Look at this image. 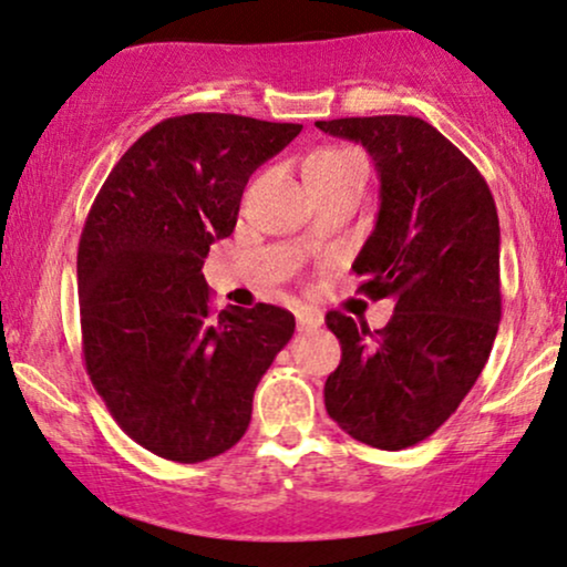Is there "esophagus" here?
Listing matches in <instances>:
<instances>
[{
    "label": "esophagus",
    "mask_w": 567,
    "mask_h": 567,
    "mask_svg": "<svg viewBox=\"0 0 567 567\" xmlns=\"http://www.w3.org/2000/svg\"><path fill=\"white\" fill-rule=\"evenodd\" d=\"M323 326V312L316 307H299L297 310V328L299 331H316Z\"/></svg>",
    "instance_id": "34e87169"
}]
</instances>
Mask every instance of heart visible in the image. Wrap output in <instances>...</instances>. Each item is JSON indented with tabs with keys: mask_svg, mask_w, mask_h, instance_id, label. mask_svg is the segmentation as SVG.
<instances>
[{
	"mask_svg": "<svg viewBox=\"0 0 567 567\" xmlns=\"http://www.w3.org/2000/svg\"><path fill=\"white\" fill-rule=\"evenodd\" d=\"M358 165H365L360 152L349 150V146H320L305 159V178L312 186V192H320L333 181L344 178Z\"/></svg>",
	"mask_w": 567,
	"mask_h": 567,
	"instance_id": "obj_1",
	"label": "heart"
}]
</instances>
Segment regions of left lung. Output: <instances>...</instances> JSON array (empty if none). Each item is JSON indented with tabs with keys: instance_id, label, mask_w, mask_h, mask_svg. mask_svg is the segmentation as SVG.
<instances>
[{
	"instance_id": "left-lung-1",
	"label": "left lung",
	"mask_w": 567,
	"mask_h": 567,
	"mask_svg": "<svg viewBox=\"0 0 567 567\" xmlns=\"http://www.w3.org/2000/svg\"><path fill=\"white\" fill-rule=\"evenodd\" d=\"M360 142L381 176V209L354 260L360 291L394 299L381 331L331 310L341 344L326 410L375 450H404L442 425L484 370L502 318L499 218L478 167L412 115L318 121Z\"/></svg>"
}]
</instances>
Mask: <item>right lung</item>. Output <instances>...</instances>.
<instances>
[{"label": "right lung", "mask_w": 567, "mask_h": 567, "mask_svg": "<svg viewBox=\"0 0 567 567\" xmlns=\"http://www.w3.org/2000/svg\"><path fill=\"white\" fill-rule=\"evenodd\" d=\"M299 123L167 117L110 171L79 241L86 373L115 423L157 457L202 463L247 431L262 373L295 333L276 305L215 312L202 265L234 234L244 186Z\"/></svg>", "instance_id": "1"}]
</instances>
